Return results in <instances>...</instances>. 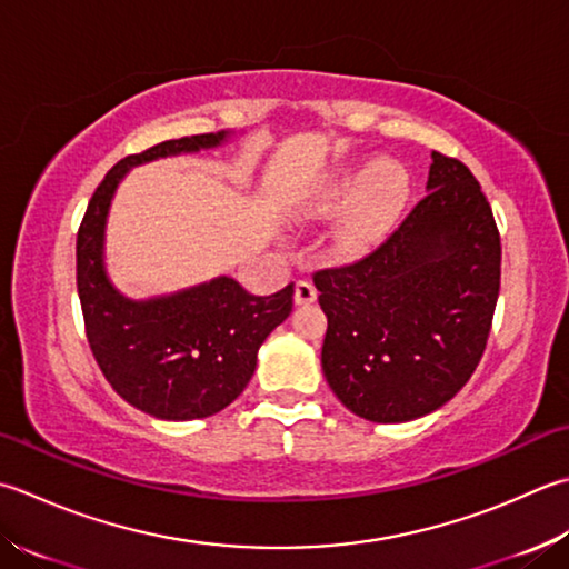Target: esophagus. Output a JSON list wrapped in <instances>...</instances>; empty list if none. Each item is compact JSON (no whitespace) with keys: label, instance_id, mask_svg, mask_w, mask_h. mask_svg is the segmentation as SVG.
<instances>
[{"label":"esophagus","instance_id":"1","mask_svg":"<svg viewBox=\"0 0 569 569\" xmlns=\"http://www.w3.org/2000/svg\"><path fill=\"white\" fill-rule=\"evenodd\" d=\"M316 298H318V291H316L313 283H310V281H298L296 283V291H293L296 306H310V303H316Z\"/></svg>","mask_w":569,"mask_h":569}]
</instances>
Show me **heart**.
<instances>
[{
  "label": "heart",
  "instance_id": "b5f03b06",
  "mask_svg": "<svg viewBox=\"0 0 569 569\" xmlns=\"http://www.w3.org/2000/svg\"><path fill=\"white\" fill-rule=\"evenodd\" d=\"M411 194V180L402 162L362 160L336 167L308 204L313 219L336 224V247L342 253H365L380 241L402 214Z\"/></svg>",
  "mask_w": 569,
  "mask_h": 569
}]
</instances>
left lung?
Segmentation results:
<instances>
[{
  "mask_svg": "<svg viewBox=\"0 0 569 569\" xmlns=\"http://www.w3.org/2000/svg\"><path fill=\"white\" fill-rule=\"evenodd\" d=\"M328 316L322 375L377 425L427 417L481 362L500 288V237L463 162L431 152L427 197L382 247L313 276Z\"/></svg>",
  "mask_w": 569,
  "mask_h": 569,
  "instance_id": "obj_1",
  "label": "left lung"
}]
</instances>
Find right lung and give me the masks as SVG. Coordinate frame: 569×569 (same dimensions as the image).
Instances as JSON below:
<instances>
[{"label":"right lung","mask_w":569,"mask_h":569,"mask_svg":"<svg viewBox=\"0 0 569 569\" xmlns=\"http://www.w3.org/2000/svg\"><path fill=\"white\" fill-rule=\"evenodd\" d=\"M231 136L219 130L167 140L120 160L98 184L78 229L76 281L93 358L128 405L164 421L211 417L243 392L263 340L291 316L293 283L273 296H251L231 276H217L174 293L130 298L106 269L110 204L132 167L214 150Z\"/></svg>","instance_id":"obj_1"}]
</instances>
